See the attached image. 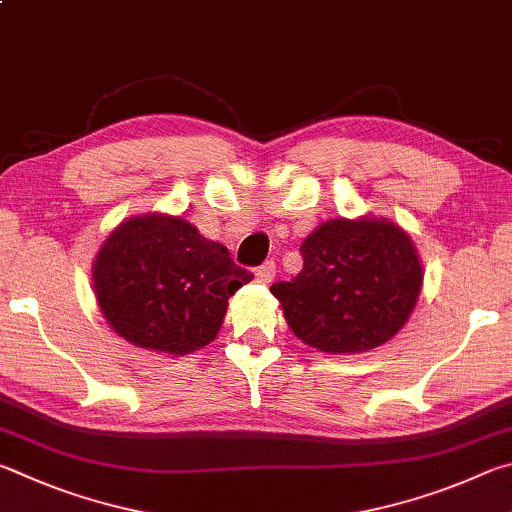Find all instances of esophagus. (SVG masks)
I'll use <instances>...</instances> for the list:
<instances>
[{"label":"esophagus","instance_id":"1","mask_svg":"<svg viewBox=\"0 0 512 512\" xmlns=\"http://www.w3.org/2000/svg\"><path fill=\"white\" fill-rule=\"evenodd\" d=\"M256 276H258V281H261V283H272V279L276 276V263L274 261H265L256 270Z\"/></svg>","mask_w":512,"mask_h":512}]
</instances>
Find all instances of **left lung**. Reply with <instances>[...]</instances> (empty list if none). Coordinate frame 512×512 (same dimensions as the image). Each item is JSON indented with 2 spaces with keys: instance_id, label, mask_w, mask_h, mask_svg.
<instances>
[{
  "instance_id": "1",
  "label": "left lung",
  "mask_w": 512,
  "mask_h": 512,
  "mask_svg": "<svg viewBox=\"0 0 512 512\" xmlns=\"http://www.w3.org/2000/svg\"><path fill=\"white\" fill-rule=\"evenodd\" d=\"M303 270L272 285L292 333L324 353H362L407 324L423 267L387 220H330L303 240Z\"/></svg>"
}]
</instances>
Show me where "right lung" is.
Segmentation results:
<instances>
[{
  "label": "right lung",
  "mask_w": 512,
  "mask_h": 512,
  "mask_svg": "<svg viewBox=\"0 0 512 512\" xmlns=\"http://www.w3.org/2000/svg\"><path fill=\"white\" fill-rule=\"evenodd\" d=\"M251 279L227 247L168 215L123 222L94 263L107 324L132 344L173 355L213 342L229 297Z\"/></svg>",
  "instance_id": "1"
}]
</instances>
